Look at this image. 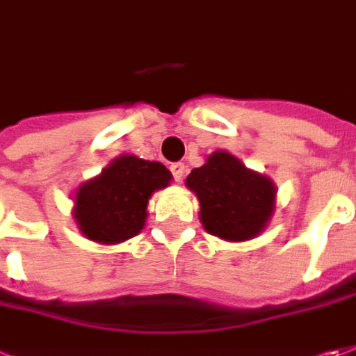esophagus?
<instances>
[{
	"instance_id": "obj_1",
	"label": "esophagus",
	"mask_w": 356,
	"mask_h": 356,
	"mask_svg": "<svg viewBox=\"0 0 356 356\" xmlns=\"http://www.w3.org/2000/svg\"><path fill=\"white\" fill-rule=\"evenodd\" d=\"M170 170H172V176L176 182H182L184 172H186V166H184L182 162H174L172 166H170Z\"/></svg>"
}]
</instances>
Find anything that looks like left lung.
I'll list each match as a JSON object with an SVG mask.
<instances>
[{
	"label": "left lung",
	"instance_id": "8db88e82",
	"mask_svg": "<svg viewBox=\"0 0 356 356\" xmlns=\"http://www.w3.org/2000/svg\"><path fill=\"white\" fill-rule=\"evenodd\" d=\"M200 202V221L209 235L231 243L259 237L276 209V184L247 168L227 150H216L186 178Z\"/></svg>",
	"mask_w": 356,
	"mask_h": 356
}]
</instances>
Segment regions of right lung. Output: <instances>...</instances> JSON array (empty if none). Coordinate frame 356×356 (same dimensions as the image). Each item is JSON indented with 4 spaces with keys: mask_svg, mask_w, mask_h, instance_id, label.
<instances>
[{
    "mask_svg": "<svg viewBox=\"0 0 356 356\" xmlns=\"http://www.w3.org/2000/svg\"><path fill=\"white\" fill-rule=\"evenodd\" d=\"M170 182L172 174L162 162L121 154L76 188L74 221L86 239L99 245L125 243L145 229L150 195Z\"/></svg>",
    "mask_w": 356,
    "mask_h": 356,
    "instance_id": "obj_1",
    "label": "right lung"
}]
</instances>
